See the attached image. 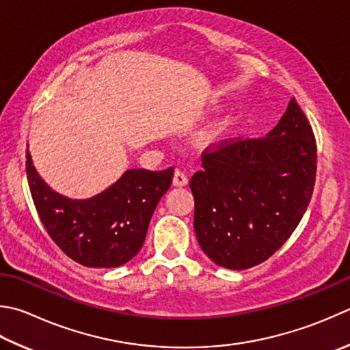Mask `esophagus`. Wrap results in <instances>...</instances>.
<instances>
[{
	"label": "esophagus",
	"instance_id": "obj_1",
	"mask_svg": "<svg viewBox=\"0 0 350 350\" xmlns=\"http://www.w3.org/2000/svg\"><path fill=\"white\" fill-rule=\"evenodd\" d=\"M173 185L174 187H185V185H188L187 174H185L180 170H176L174 177H173Z\"/></svg>",
	"mask_w": 350,
	"mask_h": 350
}]
</instances>
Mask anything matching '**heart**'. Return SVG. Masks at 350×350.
Returning a JSON list of instances; mask_svg holds the SVG:
<instances>
[{
    "instance_id": "1",
    "label": "heart",
    "mask_w": 350,
    "mask_h": 350,
    "mask_svg": "<svg viewBox=\"0 0 350 350\" xmlns=\"http://www.w3.org/2000/svg\"><path fill=\"white\" fill-rule=\"evenodd\" d=\"M229 126H230V120L228 118V116L217 120L214 124H211L206 130H204L203 135H202V141L206 142V144L220 141L223 136L226 135V132H228Z\"/></svg>"
}]
</instances>
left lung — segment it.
<instances>
[{"instance_id":"8db88e82","label":"left lung","mask_w":350,"mask_h":350,"mask_svg":"<svg viewBox=\"0 0 350 350\" xmlns=\"http://www.w3.org/2000/svg\"><path fill=\"white\" fill-rule=\"evenodd\" d=\"M202 167L189 180L198 244L217 265L250 269L279 250L302 220L316 183V138L291 98L265 138L208 147Z\"/></svg>"}]
</instances>
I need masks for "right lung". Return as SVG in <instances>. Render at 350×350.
Listing matches in <instances>:
<instances>
[{
    "label": "right lung",
    "instance_id": "right-lung-1",
    "mask_svg": "<svg viewBox=\"0 0 350 350\" xmlns=\"http://www.w3.org/2000/svg\"><path fill=\"white\" fill-rule=\"evenodd\" d=\"M27 179L40 221L65 255L85 267L129 262L144 244L150 220L173 180L174 168L127 170L100 194L74 200L53 191L25 153Z\"/></svg>",
    "mask_w": 350,
    "mask_h": 350
}]
</instances>
